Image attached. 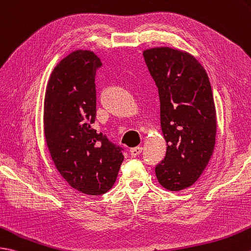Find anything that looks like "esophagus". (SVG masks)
<instances>
[{
	"label": "esophagus",
	"instance_id": "1",
	"mask_svg": "<svg viewBox=\"0 0 251 251\" xmlns=\"http://www.w3.org/2000/svg\"><path fill=\"white\" fill-rule=\"evenodd\" d=\"M142 152V148L141 147H137V148H133L130 150V155L131 157H137Z\"/></svg>",
	"mask_w": 251,
	"mask_h": 251
}]
</instances>
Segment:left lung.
<instances>
[{
	"mask_svg": "<svg viewBox=\"0 0 251 251\" xmlns=\"http://www.w3.org/2000/svg\"><path fill=\"white\" fill-rule=\"evenodd\" d=\"M158 87L166 156L155 167L161 186L190 187L206 168L216 136V110L205 69L187 52L160 47L143 52Z\"/></svg>",
	"mask_w": 251,
	"mask_h": 251,
	"instance_id": "8db88e82",
	"label": "left lung"
}]
</instances>
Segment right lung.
I'll list each match as a JSON object with an SVG mask.
<instances>
[{
    "label": "right lung",
    "instance_id": "add662e5",
    "mask_svg": "<svg viewBox=\"0 0 251 251\" xmlns=\"http://www.w3.org/2000/svg\"><path fill=\"white\" fill-rule=\"evenodd\" d=\"M101 65L89 50L64 57L50 75L44 102L45 138L57 171L74 189L91 196L111 189L124 160L123 149L93 128Z\"/></svg>",
    "mask_w": 251,
    "mask_h": 251
}]
</instances>
